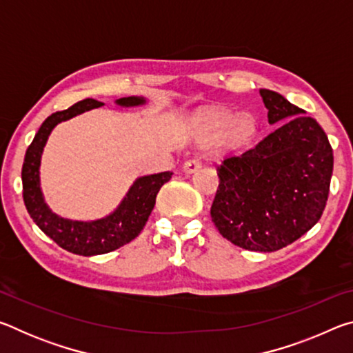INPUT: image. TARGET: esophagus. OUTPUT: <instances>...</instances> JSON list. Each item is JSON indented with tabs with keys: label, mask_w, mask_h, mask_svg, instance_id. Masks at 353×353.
I'll list each match as a JSON object with an SVG mask.
<instances>
[{
	"label": "esophagus",
	"mask_w": 353,
	"mask_h": 353,
	"mask_svg": "<svg viewBox=\"0 0 353 353\" xmlns=\"http://www.w3.org/2000/svg\"><path fill=\"white\" fill-rule=\"evenodd\" d=\"M201 168V160L198 159V157H191V159H188L187 162L183 163V166H182V170L185 171V172H194V171H198Z\"/></svg>",
	"instance_id": "1"
}]
</instances>
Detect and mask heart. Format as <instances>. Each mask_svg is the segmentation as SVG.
<instances>
[{
  "mask_svg": "<svg viewBox=\"0 0 353 353\" xmlns=\"http://www.w3.org/2000/svg\"><path fill=\"white\" fill-rule=\"evenodd\" d=\"M234 115L230 112L225 110H210L207 112L204 118H202L201 129H199V137L198 140L202 145H207V143H212L214 139H218L223 134L227 132V129H230L232 124H234V130L236 134H246L252 128V121L248 117L238 118L235 123Z\"/></svg>",
  "mask_w": 353,
  "mask_h": 353,
  "instance_id": "obj_1",
  "label": "heart"
}]
</instances>
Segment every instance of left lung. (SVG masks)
I'll return each instance as SVG.
<instances>
[{"label":"left lung","instance_id":"1","mask_svg":"<svg viewBox=\"0 0 353 353\" xmlns=\"http://www.w3.org/2000/svg\"><path fill=\"white\" fill-rule=\"evenodd\" d=\"M268 121L280 126L255 148L218 166L212 221L225 240L255 252L288 246L325 208L333 151L314 118L282 94L260 88Z\"/></svg>","mask_w":353,"mask_h":353}]
</instances>
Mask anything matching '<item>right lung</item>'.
I'll return each mask as SVG.
<instances>
[{
  "mask_svg": "<svg viewBox=\"0 0 353 353\" xmlns=\"http://www.w3.org/2000/svg\"><path fill=\"white\" fill-rule=\"evenodd\" d=\"M115 103L121 107H139L145 105L148 101L143 97H129L119 98ZM101 105L104 104L87 98L67 110L56 112L48 117L28 148L21 170L23 199L34 223L59 246L68 252L83 256L112 252L139 236L155 205V196L159 190L172 176L171 171H165L135 179L119 205L104 218L77 221L62 218L52 212L48 207L40 187V163L46 141L59 123L67 121L87 110L98 109Z\"/></svg>",
  "mask_w": 353,
  "mask_h": 353,
  "instance_id": "1",
  "label": "right lung"
}]
</instances>
